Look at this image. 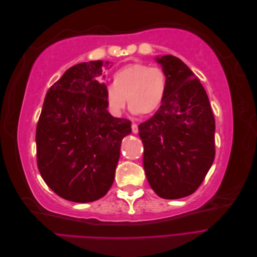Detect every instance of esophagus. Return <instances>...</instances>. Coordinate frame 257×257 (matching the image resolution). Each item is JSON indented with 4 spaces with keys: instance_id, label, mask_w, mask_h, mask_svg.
<instances>
[{
    "instance_id": "1",
    "label": "esophagus",
    "mask_w": 257,
    "mask_h": 257,
    "mask_svg": "<svg viewBox=\"0 0 257 257\" xmlns=\"http://www.w3.org/2000/svg\"><path fill=\"white\" fill-rule=\"evenodd\" d=\"M132 132H133L134 134H137V133H138V125H137L136 123L132 124Z\"/></svg>"
}]
</instances>
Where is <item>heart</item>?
<instances>
[{
    "instance_id": "1",
    "label": "heart",
    "mask_w": 257,
    "mask_h": 257,
    "mask_svg": "<svg viewBox=\"0 0 257 257\" xmlns=\"http://www.w3.org/2000/svg\"><path fill=\"white\" fill-rule=\"evenodd\" d=\"M168 89L165 71L142 62L122 66L113 74L112 85L108 87L105 100L108 110L119 115L125 106L139 115H151L164 103Z\"/></svg>"
}]
</instances>
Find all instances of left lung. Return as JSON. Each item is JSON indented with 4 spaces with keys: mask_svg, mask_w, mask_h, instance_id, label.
I'll return each mask as SVG.
<instances>
[{
    "mask_svg": "<svg viewBox=\"0 0 257 257\" xmlns=\"http://www.w3.org/2000/svg\"><path fill=\"white\" fill-rule=\"evenodd\" d=\"M167 75L164 103L139 124L144 168L151 189L162 198L178 199L195 192L215 157V120L199 79L172 54L157 58Z\"/></svg>",
    "mask_w": 257,
    "mask_h": 257,
    "instance_id": "obj_1",
    "label": "left lung"
}]
</instances>
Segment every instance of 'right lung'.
Listing matches in <instances>:
<instances>
[{
    "label": "right lung",
    "instance_id": "obj_1",
    "mask_svg": "<svg viewBox=\"0 0 257 257\" xmlns=\"http://www.w3.org/2000/svg\"><path fill=\"white\" fill-rule=\"evenodd\" d=\"M109 64L90 61L68 68L49 88L36 126L42 178L57 195L75 203L106 195L122 139L132 132L130 120L107 110V85L97 78Z\"/></svg>",
    "mask_w": 257,
    "mask_h": 257
}]
</instances>
